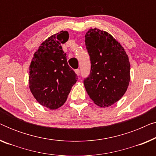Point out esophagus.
Here are the masks:
<instances>
[{
    "instance_id": "esophagus-1",
    "label": "esophagus",
    "mask_w": 156,
    "mask_h": 156,
    "mask_svg": "<svg viewBox=\"0 0 156 156\" xmlns=\"http://www.w3.org/2000/svg\"><path fill=\"white\" fill-rule=\"evenodd\" d=\"M75 72H76V74H77V75H80V70L79 69H76V70H75Z\"/></svg>"
}]
</instances>
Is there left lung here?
Instances as JSON below:
<instances>
[{"label":"left lung","instance_id":"left-lung-1","mask_svg":"<svg viewBox=\"0 0 156 156\" xmlns=\"http://www.w3.org/2000/svg\"><path fill=\"white\" fill-rule=\"evenodd\" d=\"M91 61L90 74L84 84L91 99L100 107L119 101L130 82L129 57L119 42L107 32L94 28L85 35Z\"/></svg>","mask_w":156,"mask_h":156}]
</instances>
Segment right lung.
I'll return each mask as SVG.
<instances>
[{"label":"right lung","mask_w":156,"mask_h":156,"mask_svg":"<svg viewBox=\"0 0 156 156\" xmlns=\"http://www.w3.org/2000/svg\"><path fill=\"white\" fill-rule=\"evenodd\" d=\"M68 39L67 31L50 36L40 44L30 65V89L39 104L50 109L65 103L78 79L61 46Z\"/></svg>","instance_id":"1"}]
</instances>
